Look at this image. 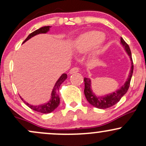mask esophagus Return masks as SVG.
Instances as JSON below:
<instances>
[{"label":"esophagus","mask_w":146,"mask_h":146,"mask_svg":"<svg viewBox=\"0 0 146 146\" xmlns=\"http://www.w3.org/2000/svg\"><path fill=\"white\" fill-rule=\"evenodd\" d=\"M78 71H79V68H77V67H73V68H72L71 70H70L69 73H70V74H73V73H78Z\"/></svg>","instance_id":"1"}]
</instances>
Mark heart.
Segmentation results:
<instances>
[{
	"label": "heart",
	"instance_id": "b5f03b06",
	"mask_svg": "<svg viewBox=\"0 0 146 146\" xmlns=\"http://www.w3.org/2000/svg\"><path fill=\"white\" fill-rule=\"evenodd\" d=\"M104 34L101 31H92L84 33L78 37L74 44V51L78 54H84L92 48L91 58L97 59L101 54V45L104 39Z\"/></svg>",
	"mask_w": 146,
	"mask_h": 146
}]
</instances>
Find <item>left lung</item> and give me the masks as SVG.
<instances>
[{"instance_id":"left-lung-1","label":"left lung","mask_w":146,"mask_h":146,"mask_svg":"<svg viewBox=\"0 0 146 146\" xmlns=\"http://www.w3.org/2000/svg\"><path fill=\"white\" fill-rule=\"evenodd\" d=\"M121 44L124 48L125 51L128 54L129 58H130V62H131L130 71L129 72L128 78H127L125 83L123 84V86H121L116 91L113 92V93H109V94L105 95L104 96H98V95H95V93H93V90H92L90 79L87 78H84V95L87 101L88 102V103L90 105L98 108H100V109L108 108L115 105L117 103H118L122 97L127 93L129 86H130V80H131L132 73H133V62H132L131 51H130L129 46L123 40L122 38H121Z\"/></svg>"}]
</instances>
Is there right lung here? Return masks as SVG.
<instances>
[{
	"label": "right lung",
	"instance_id": "right-lung-1",
	"mask_svg": "<svg viewBox=\"0 0 146 146\" xmlns=\"http://www.w3.org/2000/svg\"><path fill=\"white\" fill-rule=\"evenodd\" d=\"M51 26H45L43 27L40 28V29L36 30L35 31H33L28 36L27 38L25 40V41L23 42V43H25V42L27 41L28 40H29L30 38H31L32 37L36 36L38 34H40V33H46L48 31L50 30V28H51ZM67 78V75L66 73H63L61 76L60 77V78L58 79V81L56 82V84H55L54 87H53V90H52L51 92V99L48 102H46V103L43 104H40L38 106H34V105H31L30 104L27 103L23 100V99L21 97V99L23 100V102L26 104L27 106L29 107L31 109H32L35 111L39 112V113H44V114H46V113H50L51 112H53L56 108H57V107L60 104V97H59V88L60 85L62 84L66 80V79Z\"/></svg>",
	"mask_w": 146,
	"mask_h": 146
}]
</instances>
